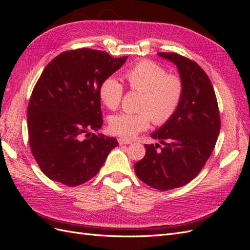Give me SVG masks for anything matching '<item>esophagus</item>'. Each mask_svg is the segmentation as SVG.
<instances>
[{"label": "esophagus", "mask_w": 250, "mask_h": 250, "mask_svg": "<svg viewBox=\"0 0 250 250\" xmlns=\"http://www.w3.org/2000/svg\"><path fill=\"white\" fill-rule=\"evenodd\" d=\"M118 142L120 145H129V144H131V141L126 139H118Z\"/></svg>", "instance_id": "34e87169"}]
</instances>
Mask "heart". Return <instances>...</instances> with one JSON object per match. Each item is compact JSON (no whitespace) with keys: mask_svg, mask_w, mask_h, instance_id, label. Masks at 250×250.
Segmentation results:
<instances>
[{"mask_svg":"<svg viewBox=\"0 0 250 250\" xmlns=\"http://www.w3.org/2000/svg\"><path fill=\"white\" fill-rule=\"evenodd\" d=\"M124 77L131 90L142 92L138 112H121L110 117L112 134L131 139L146 130L151 121L156 126L167 124L178 110L185 93V82L178 74L168 73L153 60L142 59L128 69ZM101 102L111 110L119 108L124 86L115 77L105 78L99 86Z\"/></svg>","mask_w":250,"mask_h":250,"instance_id":"heart-1","label":"heart"}]
</instances>
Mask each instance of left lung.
Listing matches in <instances>:
<instances>
[{"label": "left lung", "mask_w": 250, "mask_h": 250, "mask_svg": "<svg viewBox=\"0 0 250 250\" xmlns=\"http://www.w3.org/2000/svg\"><path fill=\"white\" fill-rule=\"evenodd\" d=\"M158 55L177 65L185 82L184 98L174 117L151 134L164 146L145 144L146 155L134 164V171L149 187L168 191L198 175L215 148L221 122L213 84L202 67L177 53Z\"/></svg>", "instance_id": "left-lung-1"}]
</instances>
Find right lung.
Listing matches in <instances>:
<instances>
[{
    "mask_svg": "<svg viewBox=\"0 0 250 250\" xmlns=\"http://www.w3.org/2000/svg\"><path fill=\"white\" fill-rule=\"evenodd\" d=\"M127 56L79 48L60 53L44 67L27 109L29 146L44 175L67 187L97 175L115 138L90 133L103 124L99 86Z\"/></svg>",
    "mask_w": 250,
    "mask_h": 250,
    "instance_id": "add662e5",
    "label": "right lung"
}]
</instances>
